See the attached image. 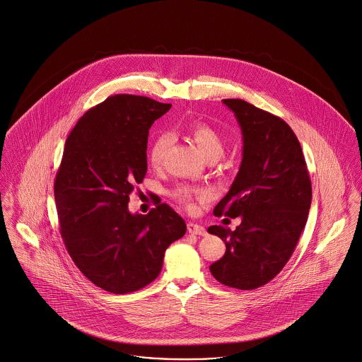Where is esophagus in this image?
Returning a JSON list of instances; mask_svg holds the SVG:
<instances>
[{
    "mask_svg": "<svg viewBox=\"0 0 362 362\" xmlns=\"http://www.w3.org/2000/svg\"><path fill=\"white\" fill-rule=\"evenodd\" d=\"M187 230L191 235H199V236L206 235V229L202 225L194 224V223L187 224Z\"/></svg>",
    "mask_w": 362,
    "mask_h": 362,
    "instance_id": "obj_1",
    "label": "esophagus"
}]
</instances>
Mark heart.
<instances>
[{"label":"heart","mask_w":362,"mask_h":362,"mask_svg":"<svg viewBox=\"0 0 362 362\" xmlns=\"http://www.w3.org/2000/svg\"><path fill=\"white\" fill-rule=\"evenodd\" d=\"M187 133L195 142L199 152L205 156L207 160L209 158L217 160L224 155V138L221 137V134L211 124L204 121L191 122L187 126ZM171 144H173L171 134L164 132L156 134L149 146V161L153 167H160L163 164ZM175 197L180 202L189 205L194 197L205 198L206 194L204 191H192L189 187H179L175 191Z\"/></svg>","instance_id":"obj_1"}]
</instances>
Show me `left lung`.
<instances>
[{
  "label": "left lung",
  "mask_w": 362,
  "mask_h": 362,
  "mask_svg": "<svg viewBox=\"0 0 362 362\" xmlns=\"http://www.w3.org/2000/svg\"><path fill=\"white\" fill-rule=\"evenodd\" d=\"M243 134L240 170L216 216L240 217L230 230L207 232L225 243L224 257L210 273L225 286L251 291L266 285L292 257L307 224L312 186L301 145L291 126L241 99H224Z\"/></svg>",
  "instance_id": "1"
}]
</instances>
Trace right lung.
Returning <instances> with one entry per match:
<instances>
[{"label":"right lung","instance_id":"right-lung-1","mask_svg":"<svg viewBox=\"0 0 362 362\" xmlns=\"http://www.w3.org/2000/svg\"><path fill=\"white\" fill-rule=\"evenodd\" d=\"M171 104L115 95L88 110L65 142L54 197L70 258L96 286L115 294L155 281L165 250L186 233L167 204L146 216L127 209L148 170L149 129Z\"/></svg>","mask_w":362,"mask_h":362}]
</instances>
